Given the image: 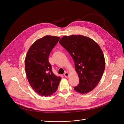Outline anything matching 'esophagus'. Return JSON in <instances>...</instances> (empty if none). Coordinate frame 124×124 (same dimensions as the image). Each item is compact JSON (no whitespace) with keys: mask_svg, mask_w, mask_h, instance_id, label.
<instances>
[{"mask_svg":"<svg viewBox=\"0 0 124 124\" xmlns=\"http://www.w3.org/2000/svg\"><path fill=\"white\" fill-rule=\"evenodd\" d=\"M64 76L66 77V78H68L69 77V73L68 72H65L64 74Z\"/></svg>","mask_w":124,"mask_h":124,"instance_id":"34e87169","label":"esophagus"}]
</instances>
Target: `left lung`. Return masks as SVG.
<instances>
[{"label":"left lung","instance_id":"8db88e82","mask_svg":"<svg viewBox=\"0 0 124 124\" xmlns=\"http://www.w3.org/2000/svg\"><path fill=\"white\" fill-rule=\"evenodd\" d=\"M59 42L75 62L79 81L75 90L81 94L92 91L101 78L105 69L104 57L99 45L92 39L80 35L64 36Z\"/></svg>","mask_w":124,"mask_h":124}]
</instances>
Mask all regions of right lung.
Here are the masks:
<instances>
[{
  "label": "right lung",
  "mask_w": 124,
  "mask_h": 124,
  "mask_svg": "<svg viewBox=\"0 0 124 124\" xmlns=\"http://www.w3.org/2000/svg\"><path fill=\"white\" fill-rule=\"evenodd\" d=\"M60 37L46 35L35 41L29 48L25 59V69L28 82L38 94L47 97L55 92L61 77L52 72L48 61L50 52Z\"/></svg>",
  "instance_id": "1"
}]
</instances>
